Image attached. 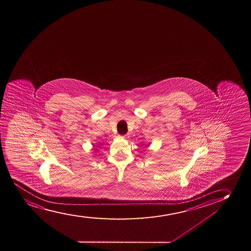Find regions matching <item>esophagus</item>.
Listing matches in <instances>:
<instances>
[{
    "mask_svg": "<svg viewBox=\"0 0 251 251\" xmlns=\"http://www.w3.org/2000/svg\"><path fill=\"white\" fill-rule=\"evenodd\" d=\"M121 137H122V138H126L127 136L126 135H124V136H121Z\"/></svg>",
    "mask_w": 251,
    "mask_h": 251,
    "instance_id": "obj_1",
    "label": "esophagus"
}]
</instances>
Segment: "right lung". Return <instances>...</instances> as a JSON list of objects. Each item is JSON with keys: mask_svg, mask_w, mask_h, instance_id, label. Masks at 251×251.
<instances>
[{"mask_svg": "<svg viewBox=\"0 0 251 251\" xmlns=\"http://www.w3.org/2000/svg\"><path fill=\"white\" fill-rule=\"evenodd\" d=\"M95 150H96V151H98L97 148H95Z\"/></svg>", "mask_w": 251, "mask_h": 251, "instance_id": "add662e5", "label": "right lung"}]
</instances>
